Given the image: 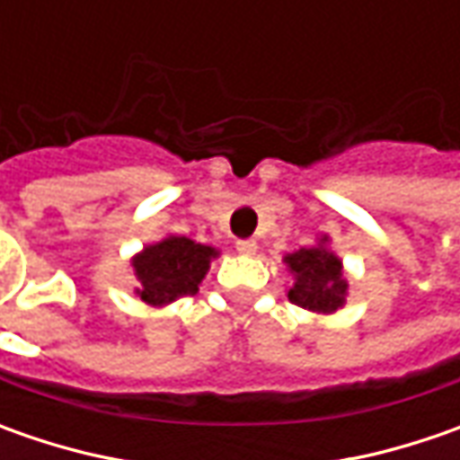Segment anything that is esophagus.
Segmentation results:
<instances>
[{"instance_id": "1", "label": "esophagus", "mask_w": 460, "mask_h": 460, "mask_svg": "<svg viewBox=\"0 0 460 460\" xmlns=\"http://www.w3.org/2000/svg\"><path fill=\"white\" fill-rule=\"evenodd\" d=\"M235 248H238L243 256H256L258 243L256 240H238V243H235Z\"/></svg>"}]
</instances>
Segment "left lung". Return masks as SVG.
Instances as JSON below:
<instances>
[{
	"label": "left lung",
	"mask_w": 460,
	"mask_h": 460,
	"mask_svg": "<svg viewBox=\"0 0 460 460\" xmlns=\"http://www.w3.org/2000/svg\"><path fill=\"white\" fill-rule=\"evenodd\" d=\"M284 263L292 274L287 296L296 307L323 312V314H332L343 307L348 296L343 258L330 248L327 235H320L317 243L309 248L287 253Z\"/></svg>",
	"instance_id": "1"
}]
</instances>
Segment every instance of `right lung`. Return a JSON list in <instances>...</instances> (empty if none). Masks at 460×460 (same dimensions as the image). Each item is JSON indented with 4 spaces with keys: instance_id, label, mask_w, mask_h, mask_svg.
<instances>
[{
    "instance_id": "1",
    "label": "right lung",
    "mask_w": 460,
    "mask_h": 460,
    "mask_svg": "<svg viewBox=\"0 0 460 460\" xmlns=\"http://www.w3.org/2000/svg\"><path fill=\"white\" fill-rule=\"evenodd\" d=\"M217 256V248L186 235H166L143 245V251L130 258V269L137 279L135 294L151 307H166L181 296L197 294L212 258Z\"/></svg>"
}]
</instances>
